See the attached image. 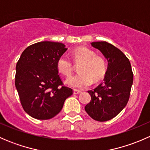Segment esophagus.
I'll return each instance as SVG.
<instances>
[{"mask_svg": "<svg viewBox=\"0 0 150 150\" xmlns=\"http://www.w3.org/2000/svg\"><path fill=\"white\" fill-rule=\"evenodd\" d=\"M81 90H77V89H74L73 90V93L74 94H79V93H81Z\"/></svg>", "mask_w": 150, "mask_h": 150, "instance_id": "1", "label": "esophagus"}]
</instances>
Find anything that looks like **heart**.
Instances as JSON below:
<instances>
[{
  "label": "heart",
  "instance_id": "obj_1",
  "mask_svg": "<svg viewBox=\"0 0 150 150\" xmlns=\"http://www.w3.org/2000/svg\"><path fill=\"white\" fill-rule=\"evenodd\" d=\"M74 62L79 64L80 73L66 80V83L73 88H84L90 86L93 81L97 83L104 78L107 72L106 62L102 57L86 47H79L72 52ZM57 68L65 76L73 71V64L67 56H62L57 60Z\"/></svg>",
  "mask_w": 150,
  "mask_h": 150
}]
</instances>
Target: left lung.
Returning a JSON list of instances; mask_svg holds the SVG:
<instances>
[{
    "mask_svg": "<svg viewBox=\"0 0 150 150\" xmlns=\"http://www.w3.org/2000/svg\"><path fill=\"white\" fill-rule=\"evenodd\" d=\"M91 46L103 54L108 66L104 83L88 91L91 99L85 110L93 120L104 122L117 116L126 106L134 74L129 59L120 49L106 41L93 42Z\"/></svg>",
    "mask_w": 150,
    "mask_h": 150,
    "instance_id": "obj_1",
    "label": "left lung"
}]
</instances>
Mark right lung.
Returning <instances> with one entry per match:
<instances>
[{
	"label": "right lung",
	"mask_w": 150,
	"mask_h": 150,
	"mask_svg": "<svg viewBox=\"0 0 150 150\" xmlns=\"http://www.w3.org/2000/svg\"><path fill=\"white\" fill-rule=\"evenodd\" d=\"M67 49L62 43L38 42L28 46L16 63L15 86L21 104L34 118L54 117L73 93L64 86L57 65Z\"/></svg>",
	"instance_id": "obj_1"
}]
</instances>
